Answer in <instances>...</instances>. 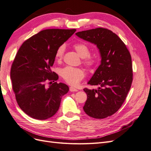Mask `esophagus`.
<instances>
[{
  "mask_svg": "<svg viewBox=\"0 0 151 151\" xmlns=\"http://www.w3.org/2000/svg\"><path fill=\"white\" fill-rule=\"evenodd\" d=\"M70 91H71V92H77V91H78V90H77V89L73 88V87H70Z\"/></svg>",
  "mask_w": 151,
  "mask_h": 151,
  "instance_id": "esophagus-1",
  "label": "esophagus"
}]
</instances>
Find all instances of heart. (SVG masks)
Here are the masks:
<instances>
[{
	"label": "heart",
	"instance_id": "1",
	"mask_svg": "<svg viewBox=\"0 0 151 151\" xmlns=\"http://www.w3.org/2000/svg\"><path fill=\"white\" fill-rule=\"evenodd\" d=\"M74 48L78 53L79 57L84 59L83 62L88 67H92L96 65L97 58L95 57L90 56V50L87 45L83 43H76L74 45ZM65 47L62 45L57 50L55 57L57 60H60L65 52ZM60 75L66 83L72 86L78 84L84 77V72L80 68L65 67L60 71Z\"/></svg>",
	"mask_w": 151,
	"mask_h": 151
}]
</instances>
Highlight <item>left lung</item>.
<instances>
[{"mask_svg":"<svg viewBox=\"0 0 151 151\" xmlns=\"http://www.w3.org/2000/svg\"><path fill=\"white\" fill-rule=\"evenodd\" d=\"M79 38L96 45L101 64L88 84L98 89L85 88L88 96L83 107L87 115L102 119L113 115L124 102L133 80L132 58L122 40L102 28L77 32Z\"/></svg>","mask_w":151,"mask_h":151,"instance_id":"obj_1","label":"left lung"}]
</instances>
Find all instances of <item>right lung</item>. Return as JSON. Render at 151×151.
Returning a JSON list of instances; mask_svg holds the SVG:
<instances>
[{
  "mask_svg": "<svg viewBox=\"0 0 151 151\" xmlns=\"http://www.w3.org/2000/svg\"><path fill=\"white\" fill-rule=\"evenodd\" d=\"M76 31H41L27 40L18 50L11 70L12 89L19 106L31 118L43 120L53 116L58 110L62 97L69 90L63 83L55 82L47 87L45 82L58 80V75L50 68L57 50Z\"/></svg>",
  "mask_w": 151,
  "mask_h": 151,
  "instance_id": "1",
  "label": "right lung"
}]
</instances>
